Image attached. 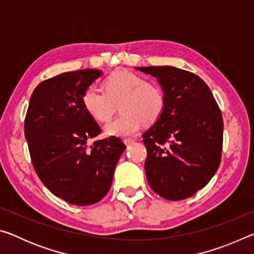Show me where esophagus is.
Listing matches in <instances>:
<instances>
[{"label": "esophagus", "instance_id": "34e87169", "mask_svg": "<svg viewBox=\"0 0 254 254\" xmlns=\"http://www.w3.org/2000/svg\"><path fill=\"white\" fill-rule=\"evenodd\" d=\"M134 141L135 140H133V139H126V140H124V143H126L127 145H131V144L134 143Z\"/></svg>", "mask_w": 254, "mask_h": 254}]
</instances>
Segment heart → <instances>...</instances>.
<instances>
[{
	"label": "heart",
	"mask_w": 254,
	"mask_h": 254,
	"mask_svg": "<svg viewBox=\"0 0 254 254\" xmlns=\"http://www.w3.org/2000/svg\"><path fill=\"white\" fill-rule=\"evenodd\" d=\"M104 93L87 88L81 96L85 111L98 122H106L117 111L122 113L105 126V134L128 137L144 124L157 122L165 111L166 94L157 81L145 79L136 72L118 69L102 83Z\"/></svg>",
	"instance_id": "heart-1"
}]
</instances>
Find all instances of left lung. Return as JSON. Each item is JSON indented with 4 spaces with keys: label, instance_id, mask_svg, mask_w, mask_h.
<instances>
[{
    "label": "left lung",
    "instance_id": "8db88e82",
    "mask_svg": "<svg viewBox=\"0 0 254 254\" xmlns=\"http://www.w3.org/2000/svg\"><path fill=\"white\" fill-rule=\"evenodd\" d=\"M156 77L166 94L161 118L145 131V176L152 190L168 200L188 198L220 167L223 118L205 81L173 66L136 67Z\"/></svg>",
    "mask_w": 254,
    "mask_h": 254
}]
</instances>
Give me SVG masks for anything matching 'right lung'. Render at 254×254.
Listing matches in <instances>:
<instances>
[{
  "label": "right lung",
  "mask_w": 254,
  "mask_h": 254,
  "mask_svg": "<svg viewBox=\"0 0 254 254\" xmlns=\"http://www.w3.org/2000/svg\"><path fill=\"white\" fill-rule=\"evenodd\" d=\"M103 75L98 69L63 72L42 81L30 98L24 135L42 184L67 203L95 204L110 190L126 145L117 136L88 141L101 127L85 111L81 96Z\"/></svg>",
  "instance_id": "1"
}]
</instances>
